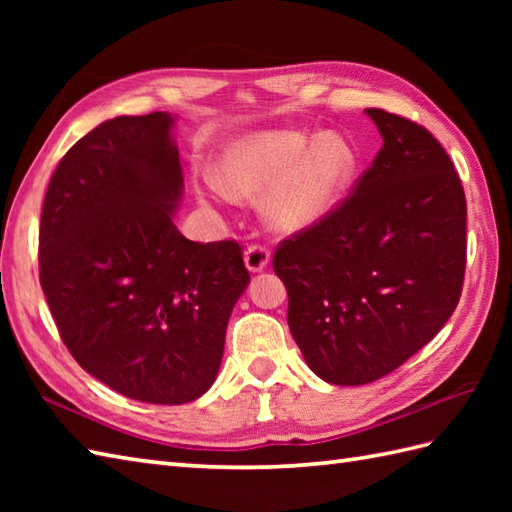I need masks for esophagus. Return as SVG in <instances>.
Returning a JSON list of instances; mask_svg holds the SVG:
<instances>
[{
    "mask_svg": "<svg viewBox=\"0 0 512 512\" xmlns=\"http://www.w3.org/2000/svg\"><path fill=\"white\" fill-rule=\"evenodd\" d=\"M270 262V253L264 246H248L244 253V264L248 268V273H262V270Z\"/></svg>",
    "mask_w": 512,
    "mask_h": 512,
    "instance_id": "34e87169",
    "label": "esophagus"
}]
</instances>
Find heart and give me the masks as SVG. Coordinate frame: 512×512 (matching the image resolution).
Listing matches in <instances>:
<instances>
[{
  "label": "heart",
  "instance_id": "b5f03b06",
  "mask_svg": "<svg viewBox=\"0 0 512 512\" xmlns=\"http://www.w3.org/2000/svg\"><path fill=\"white\" fill-rule=\"evenodd\" d=\"M356 167V149L341 134L264 129L224 145L215 176L195 184V195L202 202L264 195L266 220L281 233H301L341 204Z\"/></svg>",
  "mask_w": 512,
  "mask_h": 512
}]
</instances>
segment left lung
<instances>
[{"label": "left lung", "instance_id": "left-lung-1", "mask_svg": "<svg viewBox=\"0 0 512 512\" xmlns=\"http://www.w3.org/2000/svg\"><path fill=\"white\" fill-rule=\"evenodd\" d=\"M383 136L356 191L277 248L288 325L325 383L365 385L394 372L449 321L462 295L466 200L427 129L365 110Z\"/></svg>", "mask_w": 512, "mask_h": 512}]
</instances>
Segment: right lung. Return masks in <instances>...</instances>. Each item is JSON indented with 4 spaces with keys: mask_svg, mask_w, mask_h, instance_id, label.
Here are the masks:
<instances>
[{
    "mask_svg": "<svg viewBox=\"0 0 512 512\" xmlns=\"http://www.w3.org/2000/svg\"><path fill=\"white\" fill-rule=\"evenodd\" d=\"M176 116H116L59 162L39 228L43 295L85 372L154 405L200 398L250 284L237 242L198 244L176 215Z\"/></svg>",
    "mask_w": 512,
    "mask_h": 512,
    "instance_id": "1",
    "label": "right lung"
}]
</instances>
